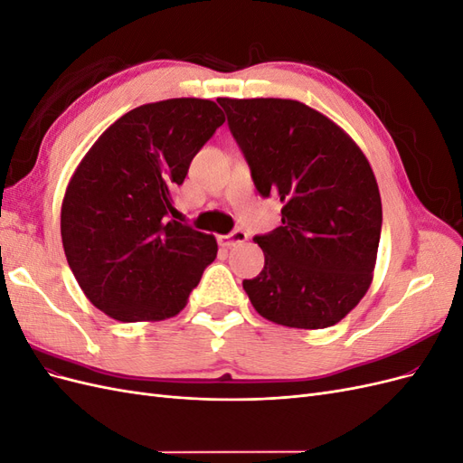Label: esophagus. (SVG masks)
Returning a JSON list of instances; mask_svg holds the SVG:
<instances>
[{
	"label": "esophagus",
	"mask_w": 463,
	"mask_h": 463,
	"mask_svg": "<svg viewBox=\"0 0 463 463\" xmlns=\"http://www.w3.org/2000/svg\"><path fill=\"white\" fill-rule=\"evenodd\" d=\"M243 241H247V232H243V230H233L232 233L220 237L222 247H235V245H240Z\"/></svg>",
	"instance_id": "34e87169"
}]
</instances>
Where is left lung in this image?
<instances>
[{
    "mask_svg": "<svg viewBox=\"0 0 463 463\" xmlns=\"http://www.w3.org/2000/svg\"><path fill=\"white\" fill-rule=\"evenodd\" d=\"M262 199L282 226L255 235L264 269L243 289L276 325L318 330L365 296L383 228L374 174L359 146L317 109L282 98H218Z\"/></svg>",
    "mask_w": 463,
    "mask_h": 463,
    "instance_id": "obj_1",
    "label": "left lung"
}]
</instances>
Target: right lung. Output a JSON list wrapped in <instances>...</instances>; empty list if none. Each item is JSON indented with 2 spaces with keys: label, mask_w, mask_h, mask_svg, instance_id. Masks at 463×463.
I'll list each match as a JSON object with an SVG mask.
<instances>
[{
  "label": "right lung",
  "mask_w": 463,
  "mask_h": 463,
  "mask_svg": "<svg viewBox=\"0 0 463 463\" xmlns=\"http://www.w3.org/2000/svg\"><path fill=\"white\" fill-rule=\"evenodd\" d=\"M223 123L199 98L138 106L92 145L61 206L65 257L90 303L121 322L164 320L184 309L213 235L170 220L172 191Z\"/></svg>",
  "instance_id": "obj_1"
}]
</instances>
